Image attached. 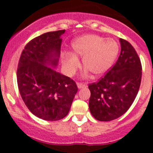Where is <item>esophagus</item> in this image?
Instances as JSON below:
<instances>
[{
    "label": "esophagus",
    "mask_w": 153,
    "mask_h": 153,
    "mask_svg": "<svg viewBox=\"0 0 153 153\" xmlns=\"http://www.w3.org/2000/svg\"><path fill=\"white\" fill-rule=\"evenodd\" d=\"M87 85L86 83H77V86L78 88L80 89V88H83V87H86Z\"/></svg>",
    "instance_id": "34e87169"
}]
</instances>
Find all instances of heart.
<instances>
[{
    "label": "heart",
    "mask_w": 153,
    "mask_h": 153,
    "mask_svg": "<svg viewBox=\"0 0 153 153\" xmlns=\"http://www.w3.org/2000/svg\"><path fill=\"white\" fill-rule=\"evenodd\" d=\"M74 56L66 53L63 66L68 74H74L80 66L77 56L82 57L83 67L94 76L103 75L108 71L119 52L117 43L111 39L94 34L84 35L72 44Z\"/></svg>",
    "instance_id": "b5f03b06"
}]
</instances>
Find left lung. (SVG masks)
I'll return each mask as SVG.
<instances>
[{"label":"left lung","mask_w":153,"mask_h":153,"mask_svg":"<svg viewBox=\"0 0 153 153\" xmlns=\"http://www.w3.org/2000/svg\"><path fill=\"white\" fill-rule=\"evenodd\" d=\"M121 52L117 63L97 83L89 84V107L100 121H111L123 115L136 99L142 78V64L134 47L120 39Z\"/></svg>","instance_id":"8db88e82"}]
</instances>
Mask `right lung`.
<instances>
[{
	"label": "right lung",
	"mask_w": 153,
	"mask_h": 153,
	"mask_svg": "<svg viewBox=\"0 0 153 153\" xmlns=\"http://www.w3.org/2000/svg\"><path fill=\"white\" fill-rule=\"evenodd\" d=\"M64 32H47L31 40L21 53L17 70L24 103L36 117L47 121L64 118L78 90L75 81L46 65H57Z\"/></svg>",
	"instance_id": "add662e5"
}]
</instances>
